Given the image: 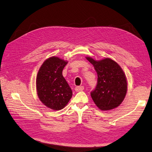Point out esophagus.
Wrapping results in <instances>:
<instances>
[{"instance_id": "obj_1", "label": "esophagus", "mask_w": 152, "mask_h": 152, "mask_svg": "<svg viewBox=\"0 0 152 152\" xmlns=\"http://www.w3.org/2000/svg\"><path fill=\"white\" fill-rule=\"evenodd\" d=\"M84 86H76V87L75 88V90L76 91H83V90H84Z\"/></svg>"}]
</instances>
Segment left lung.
I'll return each instance as SVG.
<instances>
[{"label": "left lung", "instance_id": "obj_1", "mask_svg": "<svg viewBox=\"0 0 152 152\" xmlns=\"http://www.w3.org/2000/svg\"><path fill=\"white\" fill-rule=\"evenodd\" d=\"M95 68L98 75L97 84L91 92L93 100L98 108L109 110L120 105L127 91L126 77L115 61L105 58L97 61L86 57Z\"/></svg>", "mask_w": 152, "mask_h": 152}]
</instances>
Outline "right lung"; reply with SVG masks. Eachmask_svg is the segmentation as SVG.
Masks as SVG:
<instances>
[{
	"mask_svg": "<svg viewBox=\"0 0 152 152\" xmlns=\"http://www.w3.org/2000/svg\"><path fill=\"white\" fill-rule=\"evenodd\" d=\"M68 63L58 57L47 59L39 68L36 78V89L39 100L48 107L61 110L72 96V91L63 76Z\"/></svg>",
	"mask_w": 152,
	"mask_h": 152,
	"instance_id": "right-lung-1",
	"label": "right lung"
}]
</instances>
